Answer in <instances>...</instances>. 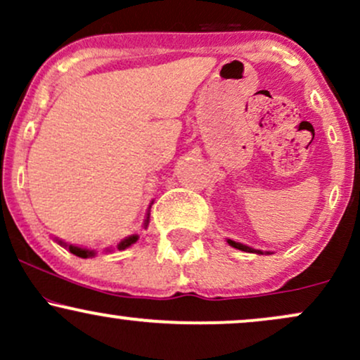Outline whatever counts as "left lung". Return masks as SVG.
<instances>
[{
  "instance_id": "left-lung-1",
  "label": "left lung",
  "mask_w": 360,
  "mask_h": 360,
  "mask_svg": "<svg viewBox=\"0 0 360 360\" xmlns=\"http://www.w3.org/2000/svg\"><path fill=\"white\" fill-rule=\"evenodd\" d=\"M226 243H229L230 247H233V249H238V250H243V252H250V254H260V255H264V254H272V252H269V250H259V249H252V247H249V245H243V243H240V242H235V240H232V238H226Z\"/></svg>"
}]
</instances>
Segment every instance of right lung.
<instances>
[{
    "label": "right lung",
    "mask_w": 360,
    "mask_h": 360,
    "mask_svg": "<svg viewBox=\"0 0 360 360\" xmlns=\"http://www.w3.org/2000/svg\"><path fill=\"white\" fill-rule=\"evenodd\" d=\"M152 203H154V201H152ZM152 203L148 205V210H147V217H146V221H143V229H147V226H148V218H150V206H152ZM137 240H139V235H137V233H134V235H128V237H125V238H123V240H120V242H118L117 249H118V250H125V249H128V247H130V245H134V243L137 242ZM56 242L59 243V245L65 247V249H68L69 252H71V254L77 255V257H82V259H89V257H94V255H96V250L84 249V247H79V245H72V243H65V242L59 240V238H56ZM111 250H113V249H111V247H108V249H105V252H111Z\"/></svg>",
    "instance_id": "add662e5"
}]
</instances>
